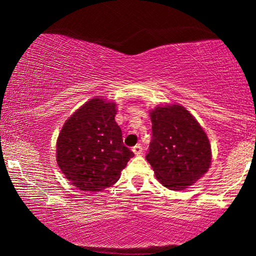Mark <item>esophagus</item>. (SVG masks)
<instances>
[{
	"instance_id": "1",
	"label": "esophagus",
	"mask_w": 256,
	"mask_h": 256,
	"mask_svg": "<svg viewBox=\"0 0 256 256\" xmlns=\"http://www.w3.org/2000/svg\"><path fill=\"white\" fill-rule=\"evenodd\" d=\"M132 152L135 154V155H141L142 154V146L140 144H136L135 146H132Z\"/></svg>"
}]
</instances>
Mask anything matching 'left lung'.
Here are the masks:
<instances>
[{
    "instance_id": "1",
    "label": "left lung",
    "mask_w": 256,
    "mask_h": 256,
    "mask_svg": "<svg viewBox=\"0 0 256 256\" xmlns=\"http://www.w3.org/2000/svg\"><path fill=\"white\" fill-rule=\"evenodd\" d=\"M152 138L146 158L160 184L180 191L204 176L212 160L211 144L190 112L178 104L150 110Z\"/></svg>"
}]
</instances>
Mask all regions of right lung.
Instances as JSON below:
<instances>
[{"label": "right lung", "mask_w": 256, "mask_h": 256, "mask_svg": "<svg viewBox=\"0 0 256 256\" xmlns=\"http://www.w3.org/2000/svg\"><path fill=\"white\" fill-rule=\"evenodd\" d=\"M115 114L114 101L96 96L79 107L60 129L57 164L79 190L96 192L110 188L134 156L124 146Z\"/></svg>", "instance_id": "1"}]
</instances>
